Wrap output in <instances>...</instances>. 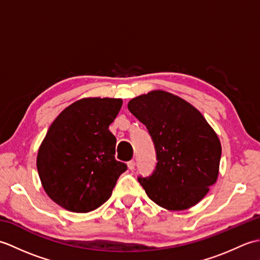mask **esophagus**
Returning a JSON list of instances; mask_svg holds the SVG:
<instances>
[{
  "mask_svg": "<svg viewBox=\"0 0 260 260\" xmlns=\"http://www.w3.org/2000/svg\"><path fill=\"white\" fill-rule=\"evenodd\" d=\"M127 167H128V169L131 171H133L135 169V161H133V159H132V161L127 162Z\"/></svg>",
  "mask_w": 260,
  "mask_h": 260,
  "instance_id": "obj_1",
  "label": "esophagus"
}]
</instances>
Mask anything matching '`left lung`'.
Segmentation results:
<instances>
[{"instance_id": "left-lung-1", "label": "left lung", "mask_w": 260, "mask_h": 260, "mask_svg": "<svg viewBox=\"0 0 260 260\" xmlns=\"http://www.w3.org/2000/svg\"><path fill=\"white\" fill-rule=\"evenodd\" d=\"M146 126L156 154L155 169L137 180L152 201L168 210L194 206L217 181L221 144L202 114L183 99L156 90L128 103Z\"/></svg>"}]
</instances>
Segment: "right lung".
<instances>
[{
  "instance_id": "add662e5",
  "label": "right lung",
  "mask_w": 260,
  "mask_h": 260,
  "mask_svg": "<svg viewBox=\"0 0 260 260\" xmlns=\"http://www.w3.org/2000/svg\"><path fill=\"white\" fill-rule=\"evenodd\" d=\"M121 99L85 98L54 119L37 157L43 189L59 206L89 212L112 196L127 165L115 158L116 137L108 127Z\"/></svg>"
}]
</instances>
